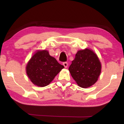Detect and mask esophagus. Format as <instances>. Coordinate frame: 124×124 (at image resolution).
<instances>
[{"mask_svg":"<svg viewBox=\"0 0 124 124\" xmlns=\"http://www.w3.org/2000/svg\"><path fill=\"white\" fill-rule=\"evenodd\" d=\"M63 66H64L65 68H67V67H68V63H67V62H64L63 63Z\"/></svg>","mask_w":124,"mask_h":124,"instance_id":"1","label":"esophagus"}]
</instances>
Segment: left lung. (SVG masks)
I'll list each match as a JSON object with an SVG mask.
<instances>
[{"label": "left lung", "mask_w": 124, "mask_h": 124, "mask_svg": "<svg viewBox=\"0 0 124 124\" xmlns=\"http://www.w3.org/2000/svg\"><path fill=\"white\" fill-rule=\"evenodd\" d=\"M69 70L79 86L87 88L97 81L101 72V64L96 54L86 49L77 52Z\"/></svg>", "instance_id": "left-lung-1"}]
</instances>
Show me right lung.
I'll return each instance as SVG.
<instances>
[{"label":"right lung","instance_id":"add662e5","mask_svg":"<svg viewBox=\"0 0 124 124\" xmlns=\"http://www.w3.org/2000/svg\"><path fill=\"white\" fill-rule=\"evenodd\" d=\"M64 66L46 50L38 51L29 60L26 67L27 74L34 85L44 87L49 84Z\"/></svg>","mask_w":124,"mask_h":124}]
</instances>
